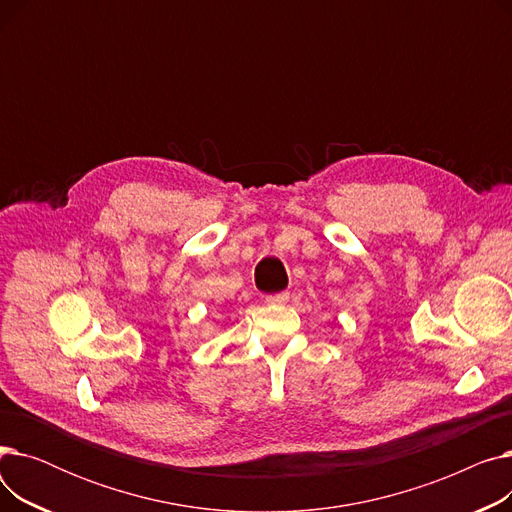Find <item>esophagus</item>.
Returning <instances> with one entry per match:
<instances>
[{
    "label": "esophagus",
    "mask_w": 512,
    "mask_h": 512,
    "mask_svg": "<svg viewBox=\"0 0 512 512\" xmlns=\"http://www.w3.org/2000/svg\"><path fill=\"white\" fill-rule=\"evenodd\" d=\"M290 299V292H276V294H267L265 297V303L267 305H284L286 301Z\"/></svg>",
    "instance_id": "34e87169"
}]
</instances>
